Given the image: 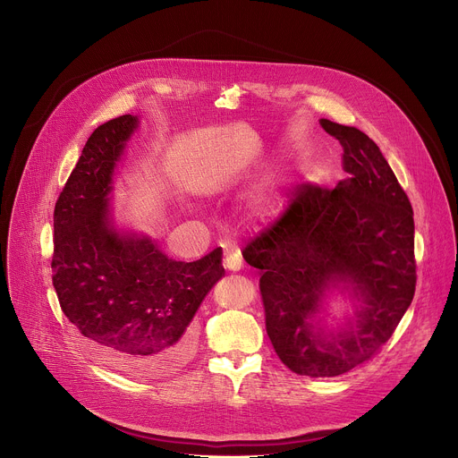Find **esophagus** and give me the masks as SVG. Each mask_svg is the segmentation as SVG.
I'll use <instances>...</instances> for the list:
<instances>
[{
    "label": "esophagus",
    "mask_w": 458,
    "mask_h": 458,
    "mask_svg": "<svg viewBox=\"0 0 458 458\" xmlns=\"http://www.w3.org/2000/svg\"><path fill=\"white\" fill-rule=\"evenodd\" d=\"M223 265H225V268L228 272H239L241 267H242V259H241V255L237 251L235 253H226Z\"/></svg>",
    "instance_id": "34e87169"
}]
</instances>
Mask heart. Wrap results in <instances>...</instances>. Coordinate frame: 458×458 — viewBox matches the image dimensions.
I'll return each mask as SVG.
<instances>
[{
	"instance_id": "obj_1",
	"label": "heart",
	"mask_w": 458,
	"mask_h": 458,
	"mask_svg": "<svg viewBox=\"0 0 458 458\" xmlns=\"http://www.w3.org/2000/svg\"><path fill=\"white\" fill-rule=\"evenodd\" d=\"M260 208H263L265 212H277L279 210V203L272 198H265L263 201H260Z\"/></svg>"
}]
</instances>
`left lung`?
I'll list each match as a JSON object with an SVG mask.
<instances>
[{
	"instance_id": "left-lung-1",
	"label": "left lung",
	"mask_w": 458,
	"mask_h": 458,
	"mask_svg": "<svg viewBox=\"0 0 458 458\" xmlns=\"http://www.w3.org/2000/svg\"><path fill=\"white\" fill-rule=\"evenodd\" d=\"M341 141L348 177L335 188L302 182L286 210L242 248L260 272L267 334L277 357L308 377H337L394 335L415 284L413 208L380 148L355 126L320 119ZM350 282L361 302L337 336L309 322L326 287Z\"/></svg>"
}]
</instances>
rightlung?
<instances>
[{
    "label": "right lung",
    "mask_w": 458,
    "mask_h": 458,
    "mask_svg": "<svg viewBox=\"0 0 458 458\" xmlns=\"http://www.w3.org/2000/svg\"><path fill=\"white\" fill-rule=\"evenodd\" d=\"M138 117L98 126L54 208L52 283L59 306L103 364L138 378L177 371L191 355L195 311L225 276L223 250L168 259L150 239L119 235L108 219L112 172Z\"/></svg>",
    "instance_id": "obj_1"
}]
</instances>
